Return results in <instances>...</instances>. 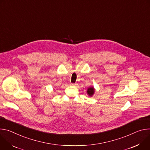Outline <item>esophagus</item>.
I'll list each match as a JSON object with an SVG mask.
<instances>
[{
  "mask_svg": "<svg viewBox=\"0 0 150 150\" xmlns=\"http://www.w3.org/2000/svg\"><path fill=\"white\" fill-rule=\"evenodd\" d=\"M71 86H76V85L75 83H71Z\"/></svg>",
  "mask_w": 150,
  "mask_h": 150,
  "instance_id": "obj_1",
  "label": "esophagus"
}]
</instances>
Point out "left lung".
Masks as SVG:
<instances>
[{
	"label": "left lung",
	"instance_id": "8db88e82",
	"mask_svg": "<svg viewBox=\"0 0 150 150\" xmlns=\"http://www.w3.org/2000/svg\"><path fill=\"white\" fill-rule=\"evenodd\" d=\"M94 92H95V89H94L93 87H90L88 89L87 93L89 95V96H92L94 94Z\"/></svg>",
	"mask_w": 150,
	"mask_h": 150
}]
</instances>
